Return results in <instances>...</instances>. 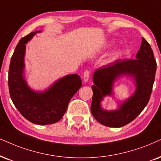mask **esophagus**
Segmentation results:
<instances>
[{"label": "esophagus", "mask_w": 161, "mask_h": 161, "mask_svg": "<svg viewBox=\"0 0 161 161\" xmlns=\"http://www.w3.org/2000/svg\"><path fill=\"white\" fill-rule=\"evenodd\" d=\"M90 70H86L84 72V74H83V80H84L85 82H87V80H88L89 77H90Z\"/></svg>", "instance_id": "34e87169"}]
</instances>
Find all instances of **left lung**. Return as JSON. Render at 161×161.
I'll list each match as a JSON object with an SVG mask.
<instances>
[{
	"label": "left lung",
	"mask_w": 161,
	"mask_h": 161,
	"mask_svg": "<svg viewBox=\"0 0 161 161\" xmlns=\"http://www.w3.org/2000/svg\"><path fill=\"white\" fill-rule=\"evenodd\" d=\"M157 63L151 46L145 38L135 59H117L114 63L99 68L93 76V98L91 113L99 123L119 128L133 121L145 108L149 101L155 77ZM134 76L136 91L132 97L116 111L102 109L100 102L103 96L112 94L113 83L119 75Z\"/></svg>",
	"instance_id": "obj_1"
}]
</instances>
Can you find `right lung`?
<instances>
[{
    "label": "right lung",
    "instance_id": "add662e5",
    "mask_svg": "<svg viewBox=\"0 0 161 161\" xmlns=\"http://www.w3.org/2000/svg\"><path fill=\"white\" fill-rule=\"evenodd\" d=\"M36 32L22 38L16 46L9 64L8 85L12 101L21 114L34 124L48 125L62 119L69 102L82 86V79L77 74L68 75L42 93L27 86L23 77L25 44Z\"/></svg>",
    "mask_w": 161,
    "mask_h": 161
}]
</instances>
